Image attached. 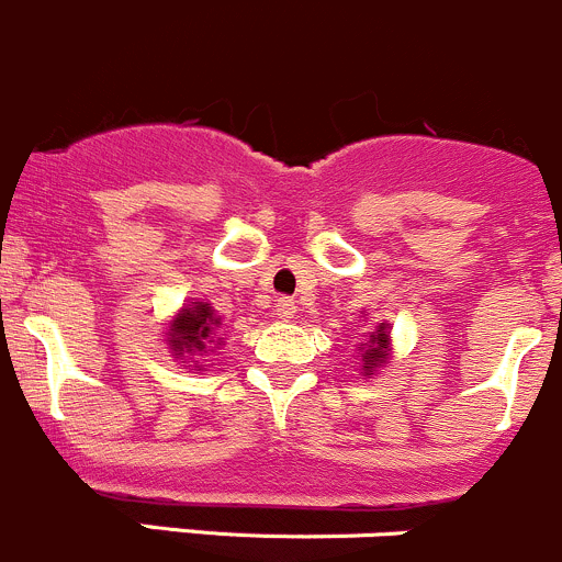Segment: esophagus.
Masks as SVG:
<instances>
[{"label": "esophagus", "instance_id": "obj_1", "mask_svg": "<svg viewBox=\"0 0 562 562\" xmlns=\"http://www.w3.org/2000/svg\"><path fill=\"white\" fill-rule=\"evenodd\" d=\"M276 311H279L281 319H292V316L297 314V303H294L292 297H281L279 303H276Z\"/></svg>", "mask_w": 562, "mask_h": 562}]
</instances>
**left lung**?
Returning <instances> with one entry per match:
<instances>
[{
  "mask_svg": "<svg viewBox=\"0 0 562 562\" xmlns=\"http://www.w3.org/2000/svg\"><path fill=\"white\" fill-rule=\"evenodd\" d=\"M360 349H363V371L369 374L371 369H376L380 363H385L387 333L380 327V330H376V336H371V341L366 344V347H360Z\"/></svg>",
  "mask_w": 562,
  "mask_h": 562,
  "instance_id": "8db88e82",
  "label": "left lung"
}]
</instances>
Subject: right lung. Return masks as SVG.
<instances>
[{"instance_id": "obj_1", "label": "right lung", "mask_w": 562, "mask_h": 562, "mask_svg": "<svg viewBox=\"0 0 562 562\" xmlns=\"http://www.w3.org/2000/svg\"><path fill=\"white\" fill-rule=\"evenodd\" d=\"M221 319H215L210 303H196L193 308H182L171 325V349L177 355H193V352H210V341L215 338Z\"/></svg>"}]
</instances>
